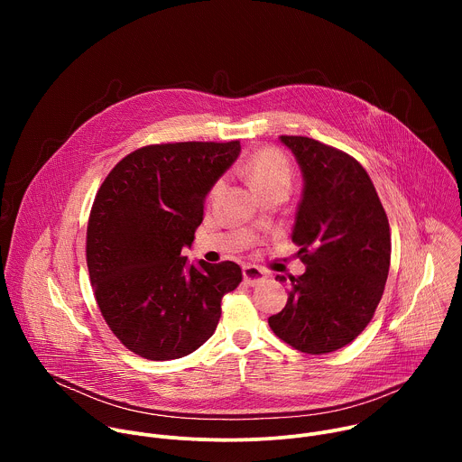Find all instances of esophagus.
Wrapping results in <instances>:
<instances>
[{"instance_id":"obj_1","label":"esophagus","mask_w":462,"mask_h":462,"mask_svg":"<svg viewBox=\"0 0 462 462\" xmlns=\"http://www.w3.org/2000/svg\"><path fill=\"white\" fill-rule=\"evenodd\" d=\"M243 280H245L246 285L254 287V285L263 283V282L267 280V273L261 271V269L255 267V265H246V267H243Z\"/></svg>"}]
</instances>
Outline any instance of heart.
<instances>
[{
  "mask_svg": "<svg viewBox=\"0 0 462 462\" xmlns=\"http://www.w3.org/2000/svg\"><path fill=\"white\" fill-rule=\"evenodd\" d=\"M243 173L252 184V188L263 189L271 186H289L291 184V166L287 157L276 148H263L255 152L243 166ZM219 184L216 186V189Z\"/></svg>",
  "mask_w": 462,
  "mask_h": 462,
  "instance_id": "1",
  "label": "heart"
}]
</instances>
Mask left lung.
<instances>
[{
    "label": "left lung",
    "instance_id": "8db88e82",
    "mask_svg": "<svg viewBox=\"0 0 462 462\" xmlns=\"http://www.w3.org/2000/svg\"><path fill=\"white\" fill-rule=\"evenodd\" d=\"M280 141L303 175L292 241L305 273L289 278L287 305L269 325L301 353H331L364 331L380 303L391 259L389 223L356 159L309 137Z\"/></svg>",
    "mask_w": 462,
    "mask_h": 462
}]
</instances>
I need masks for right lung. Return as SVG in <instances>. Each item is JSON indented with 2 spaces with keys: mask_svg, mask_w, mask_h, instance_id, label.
<instances>
[{
  "mask_svg": "<svg viewBox=\"0 0 462 462\" xmlns=\"http://www.w3.org/2000/svg\"><path fill=\"white\" fill-rule=\"evenodd\" d=\"M239 152V141L146 146L125 155L95 197L86 245L95 298L113 335L143 358L199 349L216 331L223 296L243 280L234 261L193 265L180 254Z\"/></svg>",
  "mask_w": 462,
  "mask_h": 462,
  "instance_id": "add662e5",
  "label": "right lung"
}]
</instances>
